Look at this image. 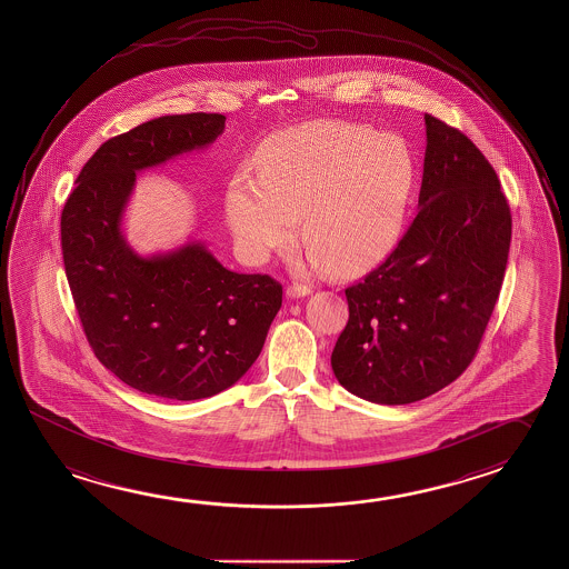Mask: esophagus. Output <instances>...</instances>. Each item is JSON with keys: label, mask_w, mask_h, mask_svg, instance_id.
I'll use <instances>...</instances> for the list:
<instances>
[{"label": "esophagus", "mask_w": 569, "mask_h": 569, "mask_svg": "<svg viewBox=\"0 0 569 569\" xmlns=\"http://www.w3.org/2000/svg\"><path fill=\"white\" fill-rule=\"evenodd\" d=\"M286 293H288V298L291 299L306 298V296L311 293V288L301 286V283H291V286H288V289H286Z\"/></svg>", "instance_id": "34e87169"}]
</instances>
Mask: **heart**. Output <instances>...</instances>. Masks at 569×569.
<instances>
[{"label":"heart","mask_w":569,"mask_h":569,"mask_svg":"<svg viewBox=\"0 0 569 569\" xmlns=\"http://www.w3.org/2000/svg\"><path fill=\"white\" fill-rule=\"evenodd\" d=\"M412 182L415 160L399 137L357 122H303L266 140L260 172L233 177L226 212L252 263L288 248L301 218V263L349 278L399 242Z\"/></svg>","instance_id":"1"}]
</instances>
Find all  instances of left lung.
<instances>
[{
    "label": "left lung",
    "mask_w": 569,
    "mask_h": 569,
    "mask_svg": "<svg viewBox=\"0 0 569 569\" xmlns=\"http://www.w3.org/2000/svg\"><path fill=\"white\" fill-rule=\"evenodd\" d=\"M419 214L363 281L345 289L349 321L331 367L377 405L427 399L472 363L502 288L512 214L500 180L466 134L425 114Z\"/></svg>",
    "instance_id": "obj_1"
}]
</instances>
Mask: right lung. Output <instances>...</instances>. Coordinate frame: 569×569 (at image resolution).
I'll return each instance as SVG.
<instances>
[{"mask_svg": "<svg viewBox=\"0 0 569 569\" xmlns=\"http://www.w3.org/2000/svg\"><path fill=\"white\" fill-rule=\"evenodd\" d=\"M224 114L142 122L103 142L77 177L61 214L67 281L97 359L132 389L196 401L240 381L281 308V283L236 273L202 242L139 256L122 236L137 172L224 132Z\"/></svg>", "mask_w": 569, "mask_h": 569, "instance_id": "right-lung-1", "label": "right lung"}]
</instances>
